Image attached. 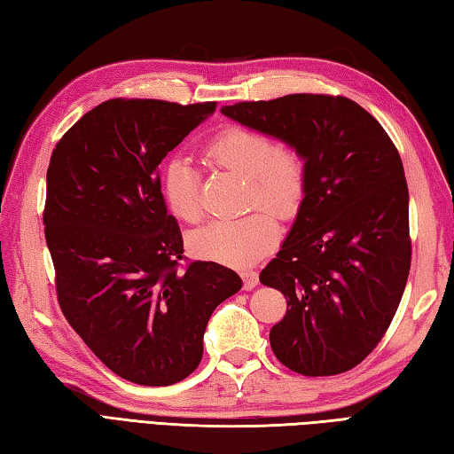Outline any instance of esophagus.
Listing matches in <instances>:
<instances>
[{
	"mask_svg": "<svg viewBox=\"0 0 454 454\" xmlns=\"http://www.w3.org/2000/svg\"><path fill=\"white\" fill-rule=\"evenodd\" d=\"M242 278H244V288H246V291H254V288L259 285V275L255 271L242 273Z\"/></svg>",
	"mask_w": 454,
	"mask_h": 454,
	"instance_id": "34e87169",
	"label": "esophagus"
}]
</instances>
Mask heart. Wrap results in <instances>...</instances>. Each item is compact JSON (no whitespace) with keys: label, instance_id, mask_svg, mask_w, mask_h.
<instances>
[{"label":"heart","instance_id":"heart-1","mask_svg":"<svg viewBox=\"0 0 454 454\" xmlns=\"http://www.w3.org/2000/svg\"><path fill=\"white\" fill-rule=\"evenodd\" d=\"M205 156L218 168L238 173L249 183V205H265L278 216L298 210L306 187V161L288 142L273 144L269 134L239 127L222 129ZM161 189L169 210L179 220L200 218L199 173L185 158H173L161 173ZM278 224L265 208L236 220H216L189 236L192 255L230 267H247L271 252Z\"/></svg>","mask_w":454,"mask_h":454}]
</instances>
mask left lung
<instances>
[{
    "mask_svg": "<svg viewBox=\"0 0 454 454\" xmlns=\"http://www.w3.org/2000/svg\"><path fill=\"white\" fill-rule=\"evenodd\" d=\"M220 111L306 161L291 232L259 275L288 302L269 333L275 356L306 376L353 369L387 333L408 283L410 197L396 146L347 98L294 93Z\"/></svg>",
    "mask_w": 454,
    "mask_h": 454,
    "instance_id": "8db88e82",
    "label": "left lung"
}]
</instances>
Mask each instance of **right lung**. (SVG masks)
<instances>
[{
  "instance_id": "right-lung-1",
  "label": "right lung",
  "mask_w": 454,
  "mask_h": 454,
  "mask_svg": "<svg viewBox=\"0 0 454 454\" xmlns=\"http://www.w3.org/2000/svg\"><path fill=\"white\" fill-rule=\"evenodd\" d=\"M216 103L111 99L56 144L44 236L62 312L121 379L169 387L197 369L215 308L242 288L232 269L177 271L183 238L161 195L160 163Z\"/></svg>"
}]
</instances>
